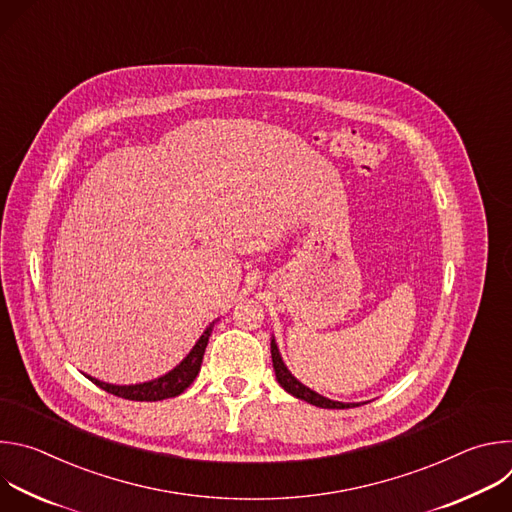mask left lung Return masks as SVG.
Returning a JSON list of instances; mask_svg holds the SVG:
<instances>
[{"instance_id": "1", "label": "left lung", "mask_w": 512, "mask_h": 512, "mask_svg": "<svg viewBox=\"0 0 512 512\" xmlns=\"http://www.w3.org/2000/svg\"><path fill=\"white\" fill-rule=\"evenodd\" d=\"M271 358H273V369H275V377H277V383L289 393L294 395L310 405H316V407H322V409H350V407H356L360 403H342V401H334V399H328L320 393H316L314 389L306 387L304 383H300L294 375L289 373V369L285 367V362L281 358V352L277 348V342L275 338H271Z\"/></svg>"}]
</instances>
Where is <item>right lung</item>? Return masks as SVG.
<instances>
[{
  "instance_id": "1",
  "label": "right lung",
  "mask_w": 512,
  "mask_h": 512,
  "mask_svg": "<svg viewBox=\"0 0 512 512\" xmlns=\"http://www.w3.org/2000/svg\"><path fill=\"white\" fill-rule=\"evenodd\" d=\"M216 320L210 322L206 326V330L200 334V338L196 340V344L192 346V350L176 364L172 371H168L166 375L152 379V381H145V383H135V385H113V383H105L99 381L91 375H85L91 383H95L97 387H101L103 391L129 399V401H162V399H170V397H178L180 393H184L192 381L196 379L198 371H200V364H202V356L208 344V338L212 334Z\"/></svg>"
}]
</instances>
